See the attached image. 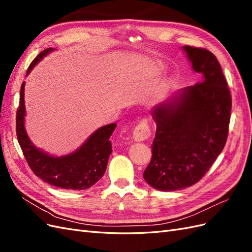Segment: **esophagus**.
Instances as JSON below:
<instances>
[{
    "mask_svg": "<svg viewBox=\"0 0 252 252\" xmlns=\"http://www.w3.org/2000/svg\"><path fill=\"white\" fill-rule=\"evenodd\" d=\"M150 134H151V131H150L147 122L145 120H142L134 128L133 139L136 142H142V141L147 140L150 136Z\"/></svg>",
    "mask_w": 252,
    "mask_h": 252,
    "instance_id": "1",
    "label": "esophagus"
}]
</instances>
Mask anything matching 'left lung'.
<instances>
[{
  "mask_svg": "<svg viewBox=\"0 0 252 252\" xmlns=\"http://www.w3.org/2000/svg\"><path fill=\"white\" fill-rule=\"evenodd\" d=\"M182 49L202 80L151 110L157 131L143 177L161 191L187 188L204 177L224 149L230 122V91L216 56L203 48Z\"/></svg>",
  "mask_w": 252,
  "mask_h": 252,
  "instance_id": "obj_1",
  "label": "left lung"
}]
</instances>
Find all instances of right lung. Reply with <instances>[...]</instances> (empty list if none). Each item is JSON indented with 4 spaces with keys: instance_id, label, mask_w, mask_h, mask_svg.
I'll return each instance as SVG.
<instances>
[{
    "instance_id": "right-lung-1",
    "label": "right lung",
    "mask_w": 252,
    "mask_h": 252,
    "mask_svg": "<svg viewBox=\"0 0 252 252\" xmlns=\"http://www.w3.org/2000/svg\"><path fill=\"white\" fill-rule=\"evenodd\" d=\"M55 48H47L37 56L27 69V75L40 61ZM25 82L22 83L20 105L17 111V136L23 154L33 173L45 183L62 189H88L100 180L107 168L112 152L110 136L117 124L102 126L69 155L51 156L36 148L25 129Z\"/></svg>"
}]
</instances>
